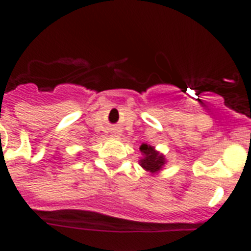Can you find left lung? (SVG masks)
<instances>
[{
	"instance_id": "1",
	"label": "left lung",
	"mask_w": 251,
	"mask_h": 251,
	"mask_svg": "<svg viewBox=\"0 0 251 251\" xmlns=\"http://www.w3.org/2000/svg\"><path fill=\"white\" fill-rule=\"evenodd\" d=\"M139 151L142 153V157L139 158V165H141L143 170L150 172L152 176L158 175L165 168L166 163H167L165 154L157 151L153 146L147 145V143H142Z\"/></svg>"
}]
</instances>
